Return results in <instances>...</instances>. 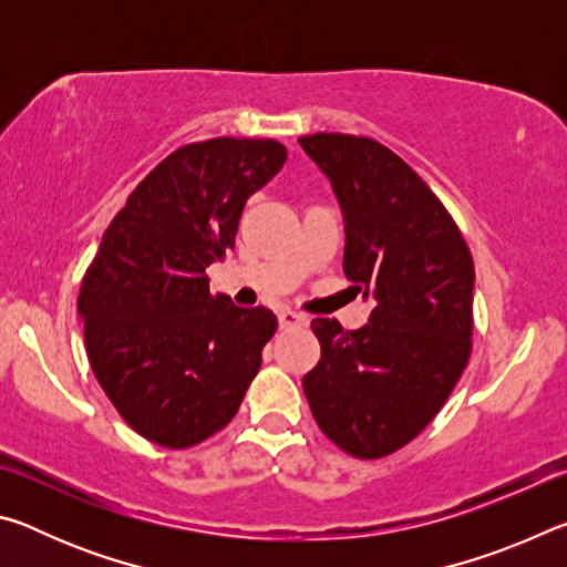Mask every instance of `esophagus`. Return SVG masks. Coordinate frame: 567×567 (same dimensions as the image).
<instances>
[{"instance_id": "obj_1", "label": "esophagus", "mask_w": 567, "mask_h": 567, "mask_svg": "<svg viewBox=\"0 0 567 567\" xmlns=\"http://www.w3.org/2000/svg\"><path fill=\"white\" fill-rule=\"evenodd\" d=\"M277 320H280V330H292V328H302V324H307L305 315L292 312V310H280Z\"/></svg>"}]
</instances>
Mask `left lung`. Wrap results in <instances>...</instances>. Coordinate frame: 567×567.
Returning a JSON list of instances; mask_svg holds the SVG:
<instances>
[{"label":"left lung","instance_id":"8db88e82","mask_svg":"<svg viewBox=\"0 0 567 567\" xmlns=\"http://www.w3.org/2000/svg\"><path fill=\"white\" fill-rule=\"evenodd\" d=\"M344 217V275L372 297L370 322L315 318L320 362L302 388L320 430L352 457L415 440L445 405L473 350V255L422 177L378 140L300 137Z\"/></svg>","mask_w":567,"mask_h":567}]
</instances>
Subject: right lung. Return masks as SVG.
Instances as JSON below:
<instances>
[{
    "mask_svg": "<svg viewBox=\"0 0 567 567\" xmlns=\"http://www.w3.org/2000/svg\"><path fill=\"white\" fill-rule=\"evenodd\" d=\"M285 159L275 140L215 137L175 150L134 187L84 272L92 372L150 443L185 450L213 437L260 370L277 318L213 295L205 270L235 249L245 203Z\"/></svg>",
    "mask_w": 567,
    "mask_h": 567,
    "instance_id": "right-lung-1",
    "label": "right lung"
}]
</instances>
